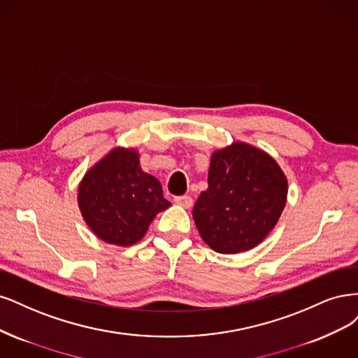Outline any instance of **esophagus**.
I'll return each instance as SVG.
<instances>
[{
    "instance_id": "34e87169",
    "label": "esophagus",
    "mask_w": 358,
    "mask_h": 358,
    "mask_svg": "<svg viewBox=\"0 0 358 358\" xmlns=\"http://www.w3.org/2000/svg\"><path fill=\"white\" fill-rule=\"evenodd\" d=\"M174 202L180 206H182V208H190V206L193 205V201L190 196H176L174 198Z\"/></svg>"
}]
</instances>
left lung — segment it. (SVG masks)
Listing matches in <instances>:
<instances>
[{
  "mask_svg": "<svg viewBox=\"0 0 358 358\" xmlns=\"http://www.w3.org/2000/svg\"><path fill=\"white\" fill-rule=\"evenodd\" d=\"M288 184L276 160L247 143L211 156L208 189L193 206L203 242L222 255L259 245L275 227L287 202Z\"/></svg>",
  "mask_w": 358,
  "mask_h": 358,
  "instance_id": "obj_1",
  "label": "left lung"
}]
</instances>
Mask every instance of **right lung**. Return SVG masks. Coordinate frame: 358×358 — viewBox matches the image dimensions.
I'll return each instance as SVG.
<instances>
[{"label": "right lung", "instance_id": "1", "mask_svg": "<svg viewBox=\"0 0 358 358\" xmlns=\"http://www.w3.org/2000/svg\"><path fill=\"white\" fill-rule=\"evenodd\" d=\"M78 208L99 239L129 247L141 241L157 213L171 206L156 177L140 166L135 148H113L78 186Z\"/></svg>", "mask_w": 358, "mask_h": 358}]
</instances>
